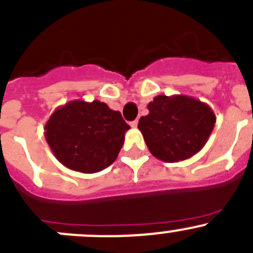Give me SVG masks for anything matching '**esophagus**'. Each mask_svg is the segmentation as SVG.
<instances>
[{
	"label": "esophagus",
	"instance_id": "esophagus-1",
	"mask_svg": "<svg viewBox=\"0 0 253 253\" xmlns=\"http://www.w3.org/2000/svg\"><path fill=\"white\" fill-rule=\"evenodd\" d=\"M130 125H131V126H133V128H136V126H138V119H135V120H133V122H130Z\"/></svg>",
	"mask_w": 253,
	"mask_h": 253
}]
</instances>
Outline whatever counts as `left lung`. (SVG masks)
Listing matches in <instances>:
<instances>
[{
	"label": "left lung",
	"mask_w": 253,
	"mask_h": 253,
	"mask_svg": "<svg viewBox=\"0 0 253 253\" xmlns=\"http://www.w3.org/2000/svg\"><path fill=\"white\" fill-rule=\"evenodd\" d=\"M138 128L150 153L165 163L186 160L208 143L216 123L206 103L187 95H158Z\"/></svg>",
	"instance_id": "obj_1"
}]
</instances>
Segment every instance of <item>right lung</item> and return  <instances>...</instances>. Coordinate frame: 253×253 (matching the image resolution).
I'll list each match as a JSON object with an SVG mask.
<instances>
[{
    "label": "right lung",
    "mask_w": 253,
    "mask_h": 253,
    "mask_svg": "<svg viewBox=\"0 0 253 253\" xmlns=\"http://www.w3.org/2000/svg\"><path fill=\"white\" fill-rule=\"evenodd\" d=\"M129 129L120 112L105 103L77 99L52 113L44 125V136L61 164L93 174L114 163Z\"/></svg>",
    "instance_id": "add662e5"
}]
</instances>
